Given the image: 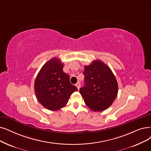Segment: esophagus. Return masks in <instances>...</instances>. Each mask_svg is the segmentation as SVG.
Listing matches in <instances>:
<instances>
[{"instance_id":"34e87169","label":"esophagus","mask_w":151,"mask_h":151,"mask_svg":"<svg viewBox=\"0 0 151 151\" xmlns=\"http://www.w3.org/2000/svg\"><path fill=\"white\" fill-rule=\"evenodd\" d=\"M76 87H77L78 90H79V89L80 88V87H81V84H80V82H77V83L76 84Z\"/></svg>"}]
</instances>
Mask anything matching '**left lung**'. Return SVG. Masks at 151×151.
<instances>
[{
    "instance_id": "8db88e82",
    "label": "left lung",
    "mask_w": 151,
    "mask_h": 151,
    "mask_svg": "<svg viewBox=\"0 0 151 151\" xmlns=\"http://www.w3.org/2000/svg\"><path fill=\"white\" fill-rule=\"evenodd\" d=\"M84 86L79 90L86 105L94 111H104L115 100L118 86L110 68L100 60L85 65Z\"/></svg>"
}]
</instances>
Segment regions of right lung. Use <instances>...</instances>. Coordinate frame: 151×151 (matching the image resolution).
<instances>
[{
	"mask_svg": "<svg viewBox=\"0 0 151 151\" xmlns=\"http://www.w3.org/2000/svg\"><path fill=\"white\" fill-rule=\"evenodd\" d=\"M63 66L61 60L53 58L44 64L36 77V96L47 110H60L68 104L71 94L78 90L70 82V77L63 71Z\"/></svg>",
	"mask_w": 151,
	"mask_h": 151,
	"instance_id": "obj_1",
	"label": "right lung"
}]
</instances>
